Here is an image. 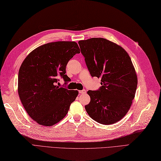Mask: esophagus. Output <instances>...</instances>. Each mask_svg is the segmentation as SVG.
<instances>
[{
  "label": "esophagus",
  "mask_w": 161,
  "mask_h": 161,
  "mask_svg": "<svg viewBox=\"0 0 161 161\" xmlns=\"http://www.w3.org/2000/svg\"><path fill=\"white\" fill-rule=\"evenodd\" d=\"M86 93V91L85 89H83V90H80L79 91V93H80V94H84V93Z\"/></svg>",
  "instance_id": "obj_1"
}]
</instances>
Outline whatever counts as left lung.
Wrapping results in <instances>:
<instances>
[{
  "label": "left lung",
  "mask_w": 161,
  "mask_h": 161,
  "mask_svg": "<svg viewBox=\"0 0 161 161\" xmlns=\"http://www.w3.org/2000/svg\"><path fill=\"white\" fill-rule=\"evenodd\" d=\"M92 76L101 78L97 91L89 90L86 111L97 122L115 124L126 115L134 99L137 76L130 57L122 47L104 38L78 42Z\"/></svg>",
  "instance_id": "left-lung-1"
}]
</instances>
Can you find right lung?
Listing matches in <instances>:
<instances>
[{"label":"right lung","mask_w":161,"mask_h":161,"mask_svg":"<svg viewBox=\"0 0 161 161\" xmlns=\"http://www.w3.org/2000/svg\"><path fill=\"white\" fill-rule=\"evenodd\" d=\"M75 42H50L37 47L27 56L19 68L18 91L28 115L45 126L58 123L67 115L78 92L57 85L58 78L66 84L68 61L80 53Z\"/></svg>","instance_id":"right-lung-1"}]
</instances>
